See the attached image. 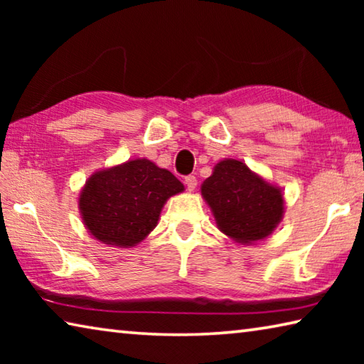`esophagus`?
I'll list each match as a JSON object with an SVG mask.
<instances>
[{"instance_id": "obj_1", "label": "esophagus", "mask_w": 364, "mask_h": 364, "mask_svg": "<svg viewBox=\"0 0 364 364\" xmlns=\"http://www.w3.org/2000/svg\"><path fill=\"white\" fill-rule=\"evenodd\" d=\"M184 184H186V188L189 191H194L197 186V178L194 175H188L186 178H184Z\"/></svg>"}]
</instances>
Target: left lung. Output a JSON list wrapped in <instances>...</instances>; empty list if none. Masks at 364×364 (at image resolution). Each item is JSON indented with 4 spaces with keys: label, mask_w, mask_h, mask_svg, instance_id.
Segmentation results:
<instances>
[{
    "label": "left lung",
    "mask_w": 364,
    "mask_h": 364,
    "mask_svg": "<svg viewBox=\"0 0 364 364\" xmlns=\"http://www.w3.org/2000/svg\"><path fill=\"white\" fill-rule=\"evenodd\" d=\"M217 225L237 242H254L274 231L284 212L279 189L252 173L239 160H221L202 184Z\"/></svg>",
    "instance_id": "1"
}]
</instances>
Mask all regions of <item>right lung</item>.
I'll return each mask as SVG.
<instances>
[{"label": "right lung", "instance_id": "right-lung-1", "mask_svg": "<svg viewBox=\"0 0 364 364\" xmlns=\"http://www.w3.org/2000/svg\"><path fill=\"white\" fill-rule=\"evenodd\" d=\"M181 181L151 160L138 159L97 171L80 194V210L90 232L104 244L128 247L143 241L157 225Z\"/></svg>", "mask_w": 364, "mask_h": 364}]
</instances>
